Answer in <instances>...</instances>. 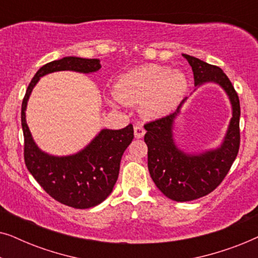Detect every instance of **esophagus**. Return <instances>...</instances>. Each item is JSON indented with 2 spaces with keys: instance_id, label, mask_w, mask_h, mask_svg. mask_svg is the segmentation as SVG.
Wrapping results in <instances>:
<instances>
[{
  "instance_id": "34e87169",
  "label": "esophagus",
  "mask_w": 258,
  "mask_h": 258,
  "mask_svg": "<svg viewBox=\"0 0 258 258\" xmlns=\"http://www.w3.org/2000/svg\"><path fill=\"white\" fill-rule=\"evenodd\" d=\"M134 134H135L136 139H141V137H143L144 134H146V130H144L142 124H136L134 126Z\"/></svg>"
}]
</instances>
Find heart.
Here are the masks:
<instances>
[{
	"label": "heart",
	"mask_w": 258,
	"mask_h": 258,
	"mask_svg": "<svg viewBox=\"0 0 258 258\" xmlns=\"http://www.w3.org/2000/svg\"><path fill=\"white\" fill-rule=\"evenodd\" d=\"M188 90V80L179 70L149 64L123 75L116 83L111 103L142 104L150 117L167 115L177 105Z\"/></svg>",
	"instance_id": "heart-1"
}]
</instances>
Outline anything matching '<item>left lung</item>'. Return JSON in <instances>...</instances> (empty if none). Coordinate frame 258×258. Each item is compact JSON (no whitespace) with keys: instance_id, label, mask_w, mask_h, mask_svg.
Here are the masks:
<instances>
[{"instance_id":"8db88e82","label":"left lung","mask_w":258,"mask_h":258,"mask_svg":"<svg viewBox=\"0 0 258 258\" xmlns=\"http://www.w3.org/2000/svg\"><path fill=\"white\" fill-rule=\"evenodd\" d=\"M194 73L195 87L216 83L228 95L232 117L220 147L200 154H186L176 146L174 123L181 112L184 98L176 111L147 123L144 142L148 146V169L164 196L176 202H188L210 194L230 170L239 149V100L230 80L216 66L182 54Z\"/></svg>"}]
</instances>
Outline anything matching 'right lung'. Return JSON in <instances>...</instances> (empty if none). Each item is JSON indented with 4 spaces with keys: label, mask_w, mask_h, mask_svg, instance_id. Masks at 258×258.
Wrapping results in <instances>:
<instances>
[{
    "label": "right lung",
    "mask_w": 258,
    "mask_h": 258,
    "mask_svg": "<svg viewBox=\"0 0 258 258\" xmlns=\"http://www.w3.org/2000/svg\"><path fill=\"white\" fill-rule=\"evenodd\" d=\"M100 69L97 58L68 56L47 63L28 86L21 110L28 170L52 199L76 209L93 208L110 195L117 181L122 155L134 139L133 124L119 130L102 129L79 153L54 156L42 151L35 143L26 121V109L31 91L42 76L62 70L90 74Z\"/></svg>",
    "instance_id": "right-lung-1"
}]
</instances>
